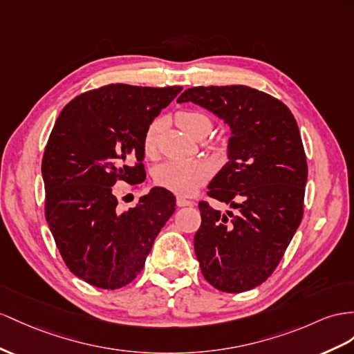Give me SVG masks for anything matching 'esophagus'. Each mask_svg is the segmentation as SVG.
<instances>
[{"label":"esophagus","instance_id":"1","mask_svg":"<svg viewBox=\"0 0 354 354\" xmlns=\"http://www.w3.org/2000/svg\"><path fill=\"white\" fill-rule=\"evenodd\" d=\"M176 205L179 206V207H183V206H193L194 205V202H192V201H187L185 197H178L176 198Z\"/></svg>","mask_w":354,"mask_h":354}]
</instances>
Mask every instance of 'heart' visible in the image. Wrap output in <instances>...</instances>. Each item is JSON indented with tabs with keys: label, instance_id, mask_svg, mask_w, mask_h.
Here are the masks:
<instances>
[{
	"label": "heart",
	"instance_id": "obj_1",
	"mask_svg": "<svg viewBox=\"0 0 354 354\" xmlns=\"http://www.w3.org/2000/svg\"><path fill=\"white\" fill-rule=\"evenodd\" d=\"M176 124L192 138H205L209 133L212 122L205 113L197 111H179L175 115ZM158 131L160 121H153L148 125L143 134V152L152 158L158 151ZM209 178V167L203 161H166L156 169L153 179L157 185L176 194H193L196 189L206 183Z\"/></svg>",
	"mask_w": 354,
	"mask_h": 354
}]
</instances>
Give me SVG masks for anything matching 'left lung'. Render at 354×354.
Listing matches in <instances>:
<instances>
[{"label":"left lung","instance_id":"left-lung-1","mask_svg":"<svg viewBox=\"0 0 354 354\" xmlns=\"http://www.w3.org/2000/svg\"><path fill=\"white\" fill-rule=\"evenodd\" d=\"M192 102L230 127L229 161L207 185V196L233 211L198 203L196 257L205 279L225 293L260 286L278 266L304 215L306 157L290 109L243 85L194 86Z\"/></svg>","mask_w":354,"mask_h":354}]
</instances>
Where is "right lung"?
I'll list each match as a JSON object with an SVG mask.
<instances>
[{
    "label": "right lung",
    "mask_w": 354,
    "mask_h": 354,
    "mask_svg": "<svg viewBox=\"0 0 354 354\" xmlns=\"http://www.w3.org/2000/svg\"><path fill=\"white\" fill-rule=\"evenodd\" d=\"M180 89L111 84L71 100L53 125L41 161L44 215L64 263L91 286L131 283L175 212L162 187L120 211L113 185L147 178L145 130Z\"/></svg>",
    "instance_id": "right-lung-1"
}]
</instances>
